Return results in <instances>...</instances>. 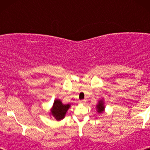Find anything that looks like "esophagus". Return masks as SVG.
Wrapping results in <instances>:
<instances>
[{
  "label": "esophagus",
  "instance_id": "34e87169",
  "mask_svg": "<svg viewBox=\"0 0 150 150\" xmlns=\"http://www.w3.org/2000/svg\"><path fill=\"white\" fill-rule=\"evenodd\" d=\"M86 102H87V100H86L85 99H84V100H80V101H79L80 103H85Z\"/></svg>",
  "mask_w": 150,
  "mask_h": 150
}]
</instances>
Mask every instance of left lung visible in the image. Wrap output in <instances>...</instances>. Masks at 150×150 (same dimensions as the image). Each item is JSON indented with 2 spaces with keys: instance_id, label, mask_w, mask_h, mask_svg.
I'll return each instance as SVG.
<instances>
[{
  "instance_id": "left-lung-1",
  "label": "left lung",
  "mask_w": 150,
  "mask_h": 150,
  "mask_svg": "<svg viewBox=\"0 0 150 150\" xmlns=\"http://www.w3.org/2000/svg\"><path fill=\"white\" fill-rule=\"evenodd\" d=\"M104 108H105V106H104V101L102 100H100V101L98 102V103L97 105H96V108H97V112H99V113H102V112H104Z\"/></svg>"
}]
</instances>
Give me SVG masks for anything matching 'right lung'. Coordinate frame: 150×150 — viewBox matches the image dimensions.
I'll return each instance as SVG.
<instances>
[{
	"mask_svg": "<svg viewBox=\"0 0 150 150\" xmlns=\"http://www.w3.org/2000/svg\"><path fill=\"white\" fill-rule=\"evenodd\" d=\"M69 107H70V104H63L60 100L56 99L53 104L50 114L57 121L61 120L65 117V114Z\"/></svg>",
	"mask_w": 150,
	"mask_h": 150,
	"instance_id": "right-lung-1",
	"label": "right lung"
}]
</instances>
